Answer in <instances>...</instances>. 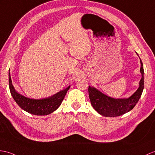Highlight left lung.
<instances>
[{"label":"left lung","mask_w":155,"mask_h":155,"mask_svg":"<svg viewBox=\"0 0 155 155\" xmlns=\"http://www.w3.org/2000/svg\"><path fill=\"white\" fill-rule=\"evenodd\" d=\"M137 55H139L137 53ZM140 59V58H139ZM141 78L138 89L127 98H111L100 92L99 90L89 86L88 94L92 107L99 114L105 117H117L131 110L138 102L144 88V69L140 59Z\"/></svg>","instance_id":"1"}]
</instances>
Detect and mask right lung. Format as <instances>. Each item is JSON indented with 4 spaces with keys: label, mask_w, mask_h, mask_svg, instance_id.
Segmentation results:
<instances>
[{
    "label": "right lung",
    "mask_w": 155,
    "mask_h": 155,
    "mask_svg": "<svg viewBox=\"0 0 155 155\" xmlns=\"http://www.w3.org/2000/svg\"><path fill=\"white\" fill-rule=\"evenodd\" d=\"M8 78L10 91L16 104L24 111L31 114L36 115V116H45L55 111L62 103L65 94L71 86H69L68 87L61 90V91L48 98L34 99L21 95L16 91L12 83L10 70Z\"/></svg>",
    "instance_id": "1"
}]
</instances>
